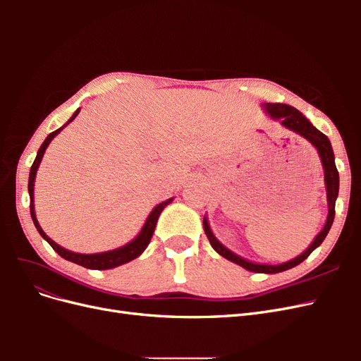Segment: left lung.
<instances>
[{"label":"left lung","mask_w":361,"mask_h":361,"mask_svg":"<svg viewBox=\"0 0 361 361\" xmlns=\"http://www.w3.org/2000/svg\"><path fill=\"white\" fill-rule=\"evenodd\" d=\"M265 110L267 113L274 118V120H280V123L293 130V133L300 134L301 137H304L307 141L316 147L324 167V180H325V188H326V200H329V216H326V221L322 231L318 233V236L314 238V241L309 245V248L304 251L302 255H300L298 257H295L289 262H285V264L280 265H265V264H255V262L245 260L243 257H239L238 255H235L233 251H231L228 248H226L218 239L214 236L209 224H207V218H203V228L204 233L209 239V243L212 245V248L216 251L218 255H221L223 257H226L227 260H232L235 264H238L239 267H243L248 271L253 272H265V274H276V272H281L290 269L293 267L300 265L302 260L307 259L310 256L312 251L314 248H318L322 241L325 239L326 233L330 232L333 220H334V207H336V199L338 195V171L336 169V162H334V154H333V147L329 137L325 134H322L321 130L316 129L307 118L302 116V113H300L297 108H293L290 105L286 104H265Z\"/></svg>","instance_id":"1"}]
</instances>
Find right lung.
I'll use <instances>...</instances> for the list:
<instances>
[{"mask_svg": "<svg viewBox=\"0 0 361 361\" xmlns=\"http://www.w3.org/2000/svg\"><path fill=\"white\" fill-rule=\"evenodd\" d=\"M78 113H80V108H78V110H76V111L73 113V116L68 120L66 125H69V123L72 122V120H73L76 116H78ZM66 125L59 128L57 130H54V133H51V134L45 138V141H43V145L40 146V149H39V152H37V157H36L35 162H32V166H31L30 179H28V192H30V214H31V218H32V223H35V226H36V228H37V232L40 233V236H42L43 239H45V241H47L54 250H56L57 253H59L63 259H66V260H69V262H73V264H76V265H81V267H84V268H90V269H111V268L120 267V265H123V264H128V262L134 260L135 257H138V256L146 250V247H147L149 243H150L152 235H154V231H155V227H157V221H158V218H159L162 209H164V207H166L169 203H171L173 199H169V200H166V202H162V203L157 204V206L154 207V211H152L150 215L147 216V220H146L143 228H141V232L138 233V236H137L135 239H133V241H130L129 244H126V245H123V247H120V248H117V250L105 251V253H97V255H81V253H73V251H69V250L63 248V247H60L59 244L54 243L52 239H51L45 232L42 231V227H40V224H39V221H37V218H36V212H35V179H36V173H37V169H39V166H40V161H42V158H43V154H45L47 147L49 146L52 138L56 137L63 128H66Z\"/></svg>", "mask_w": 361, "mask_h": 361, "instance_id": "add662e5", "label": "right lung"}]
</instances>
